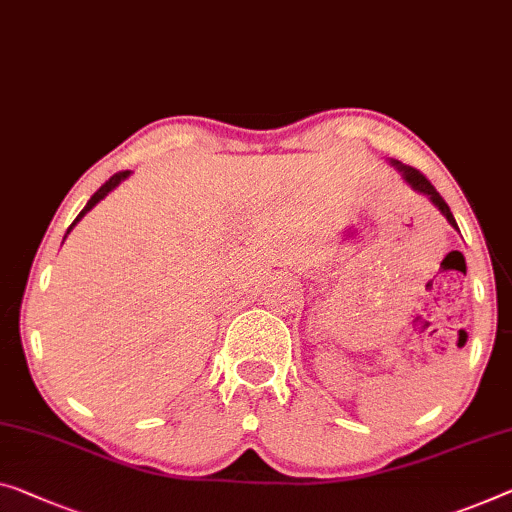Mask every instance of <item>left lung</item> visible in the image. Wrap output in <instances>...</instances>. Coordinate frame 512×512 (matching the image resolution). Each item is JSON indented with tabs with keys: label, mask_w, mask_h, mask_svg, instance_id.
<instances>
[{
	"label": "left lung",
	"mask_w": 512,
	"mask_h": 512,
	"mask_svg": "<svg viewBox=\"0 0 512 512\" xmlns=\"http://www.w3.org/2000/svg\"><path fill=\"white\" fill-rule=\"evenodd\" d=\"M393 163V167L395 170H398L400 174H402V179L409 183L411 188L416 190V193H423L427 200H430L434 207H437L441 213H444V218L448 220V223H451L455 230H457V223H455V218H453V213H451V209H448V204L444 202V197H441L439 193H437V188L432 186L430 181H427L421 172L416 170V167H409V165H402L400 160H391Z\"/></svg>",
	"instance_id": "8db88e82"
}]
</instances>
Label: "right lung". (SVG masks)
Instances as JSON below:
<instances>
[{
	"label": "right lung",
	"mask_w": 512,
	"mask_h": 512,
	"mask_svg": "<svg viewBox=\"0 0 512 512\" xmlns=\"http://www.w3.org/2000/svg\"><path fill=\"white\" fill-rule=\"evenodd\" d=\"M128 174H131V172H128V170H126V172H117V174H114V177H110L108 181H105V183H103V186H101V188H98L94 195H91V200L87 202V207H85V209H82V211L78 213V218H75V220H73V225H71V227H68V232H71V230H73V227H75V225H78V220H82V216H85V213H87V211H91V209H94V207H96V204H98V202H101V200H103V197L110 193V190H114V188H117V186H119V183H121V181H124V179H128ZM68 232H66V234H68ZM64 239H66V236H64Z\"/></svg>",
	"instance_id": "obj_1"
}]
</instances>
